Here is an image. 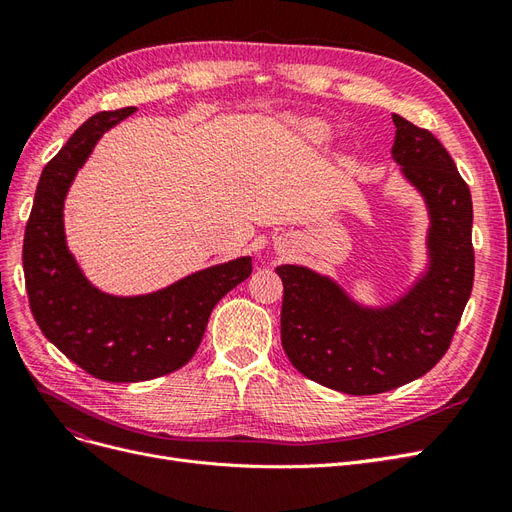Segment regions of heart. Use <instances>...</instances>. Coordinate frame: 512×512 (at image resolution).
I'll list each match as a JSON object with an SVG mask.
<instances>
[{
    "instance_id": "heart-1",
    "label": "heart",
    "mask_w": 512,
    "mask_h": 512,
    "mask_svg": "<svg viewBox=\"0 0 512 512\" xmlns=\"http://www.w3.org/2000/svg\"><path fill=\"white\" fill-rule=\"evenodd\" d=\"M297 132L301 134L303 141L312 143V145H320L324 141H329L331 134H333V128L324 119L305 117L297 123Z\"/></svg>"
}]
</instances>
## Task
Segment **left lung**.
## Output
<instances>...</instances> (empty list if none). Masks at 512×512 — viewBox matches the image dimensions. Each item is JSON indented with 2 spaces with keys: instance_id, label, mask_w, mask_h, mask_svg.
Returning a JSON list of instances; mask_svg holds the SVG:
<instances>
[{
  "instance_id": "obj_1",
  "label": "left lung",
  "mask_w": 512,
  "mask_h": 512,
  "mask_svg": "<svg viewBox=\"0 0 512 512\" xmlns=\"http://www.w3.org/2000/svg\"><path fill=\"white\" fill-rule=\"evenodd\" d=\"M399 175L427 211L425 265L389 301L365 303L329 273L280 265L282 346L303 376L348 395L425 376L451 344L474 282L472 196L429 130L393 113Z\"/></svg>"
}]
</instances>
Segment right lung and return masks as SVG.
I'll return each mask as SVG.
<instances>
[{
    "label": "right lung",
    "mask_w": 512,
    "mask_h": 512,
    "mask_svg": "<svg viewBox=\"0 0 512 512\" xmlns=\"http://www.w3.org/2000/svg\"><path fill=\"white\" fill-rule=\"evenodd\" d=\"M134 111L89 117L44 166L23 241L25 286L40 331L104 382H143L183 367L213 307L252 273V256H239L143 294L106 292L85 275L66 239V198L100 138Z\"/></svg>",
    "instance_id": "add662e5"
}]
</instances>
